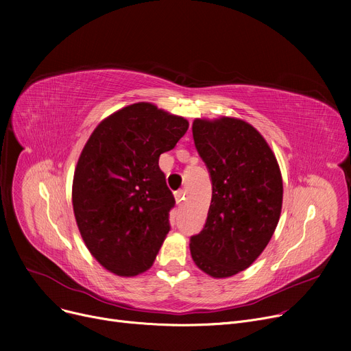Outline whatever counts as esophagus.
Instances as JSON below:
<instances>
[{
  "instance_id": "esophagus-1",
  "label": "esophagus",
  "mask_w": 351,
  "mask_h": 351,
  "mask_svg": "<svg viewBox=\"0 0 351 351\" xmlns=\"http://www.w3.org/2000/svg\"><path fill=\"white\" fill-rule=\"evenodd\" d=\"M185 195H186V192L183 191V189H179V191H176V193H175V197H176L178 205H182V204H183V200H185Z\"/></svg>"
}]
</instances>
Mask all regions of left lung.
<instances>
[{
    "mask_svg": "<svg viewBox=\"0 0 351 351\" xmlns=\"http://www.w3.org/2000/svg\"><path fill=\"white\" fill-rule=\"evenodd\" d=\"M195 146L212 182L206 223L191 237L196 266L212 278L247 269L278 226L283 182L263 136L245 121L196 119Z\"/></svg>",
    "mask_w": 351,
    "mask_h": 351,
    "instance_id": "left-lung-1",
    "label": "left lung"
}]
</instances>
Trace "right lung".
Returning <instances> with one entry per match:
<instances>
[{
    "instance_id": "obj_1",
    "label": "right lung",
    "mask_w": 351,
    "mask_h": 351,
    "mask_svg": "<svg viewBox=\"0 0 351 351\" xmlns=\"http://www.w3.org/2000/svg\"><path fill=\"white\" fill-rule=\"evenodd\" d=\"M189 123L155 105H129L102 121L80 156L72 205L92 256L118 276L149 269L171 230L175 197L159 168Z\"/></svg>"
}]
</instances>
